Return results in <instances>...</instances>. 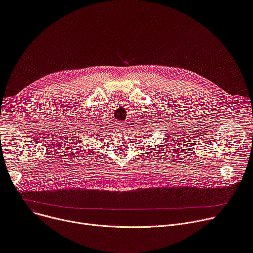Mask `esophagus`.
I'll return each instance as SVG.
<instances>
[{
    "label": "esophagus",
    "instance_id": "obj_1",
    "mask_svg": "<svg viewBox=\"0 0 253 253\" xmlns=\"http://www.w3.org/2000/svg\"><path fill=\"white\" fill-rule=\"evenodd\" d=\"M122 128H123V130H124V129H125V128H124V127H123V126H122Z\"/></svg>",
    "mask_w": 253,
    "mask_h": 253
}]
</instances>
